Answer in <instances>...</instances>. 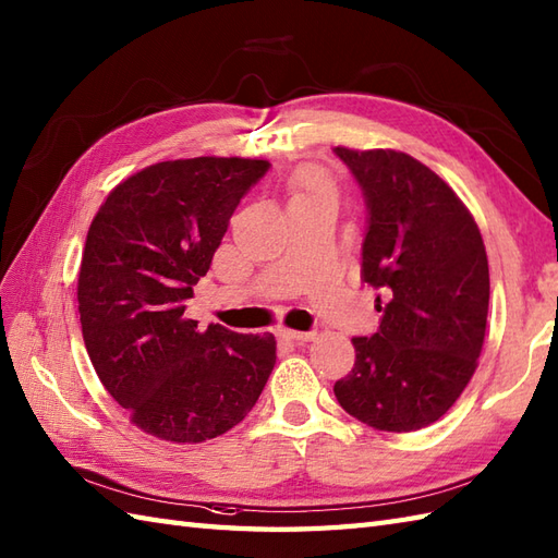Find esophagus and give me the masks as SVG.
<instances>
[{
	"label": "esophagus",
	"instance_id": "1",
	"mask_svg": "<svg viewBox=\"0 0 558 558\" xmlns=\"http://www.w3.org/2000/svg\"><path fill=\"white\" fill-rule=\"evenodd\" d=\"M280 335L284 340H292V342H308V340H314L316 338V332H304V330H288V328H282L280 330Z\"/></svg>",
	"mask_w": 558,
	"mask_h": 558
}]
</instances>
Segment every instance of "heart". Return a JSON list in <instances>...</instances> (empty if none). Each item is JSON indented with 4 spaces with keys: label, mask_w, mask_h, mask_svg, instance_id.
<instances>
[{
    "label": "heart",
    "mask_w": 558,
    "mask_h": 558,
    "mask_svg": "<svg viewBox=\"0 0 558 558\" xmlns=\"http://www.w3.org/2000/svg\"><path fill=\"white\" fill-rule=\"evenodd\" d=\"M304 187H306V190L316 187V180H314V178H306V180H304Z\"/></svg>",
    "instance_id": "b5f03b06"
}]
</instances>
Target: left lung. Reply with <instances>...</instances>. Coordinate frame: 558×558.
I'll list each match as a JSON object with an SVG mask.
<instances>
[{
	"instance_id": "1",
	"label": "left lung",
	"mask_w": 558,
	"mask_h": 558,
	"mask_svg": "<svg viewBox=\"0 0 558 558\" xmlns=\"http://www.w3.org/2000/svg\"><path fill=\"white\" fill-rule=\"evenodd\" d=\"M335 154L364 192L361 280L388 302L378 332L354 338L356 361L335 397L375 430L413 433L442 418L483 352L489 268L471 211L442 178L395 149Z\"/></svg>"
}]
</instances>
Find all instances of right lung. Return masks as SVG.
<instances>
[{
  "label": "right lung",
  "instance_id": "1",
  "mask_svg": "<svg viewBox=\"0 0 558 558\" xmlns=\"http://www.w3.org/2000/svg\"><path fill=\"white\" fill-rule=\"evenodd\" d=\"M264 159L197 157L142 168L116 185L87 230L77 311L89 361L131 421L197 445L238 425L276 366V338L185 316L230 216Z\"/></svg>",
  "mask_w": 558,
  "mask_h": 558
}]
</instances>
